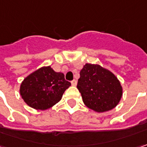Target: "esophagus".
Wrapping results in <instances>:
<instances>
[{
	"label": "esophagus",
	"instance_id": "34e87169",
	"mask_svg": "<svg viewBox=\"0 0 147 147\" xmlns=\"http://www.w3.org/2000/svg\"><path fill=\"white\" fill-rule=\"evenodd\" d=\"M71 85H72L73 86H76V84H77V81H76V80H71Z\"/></svg>",
	"mask_w": 147,
	"mask_h": 147
}]
</instances>
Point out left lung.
I'll return each mask as SVG.
<instances>
[{
	"mask_svg": "<svg viewBox=\"0 0 147 147\" xmlns=\"http://www.w3.org/2000/svg\"><path fill=\"white\" fill-rule=\"evenodd\" d=\"M77 89L84 104L97 113L115 108L123 95V88L115 75L97 64L86 63L83 67Z\"/></svg>",
	"mask_w": 147,
	"mask_h": 147,
	"instance_id": "left-lung-1",
	"label": "left lung"
}]
</instances>
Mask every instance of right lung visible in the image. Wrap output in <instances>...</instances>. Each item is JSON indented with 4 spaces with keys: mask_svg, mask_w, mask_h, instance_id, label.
Listing matches in <instances>:
<instances>
[{
    "mask_svg": "<svg viewBox=\"0 0 147 147\" xmlns=\"http://www.w3.org/2000/svg\"><path fill=\"white\" fill-rule=\"evenodd\" d=\"M70 86L64 74L56 72L50 66L42 67L24 78L20 93L29 107L45 110L58 103Z\"/></svg>",
    "mask_w": 147,
    "mask_h": 147,
    "instance_id": "right-lung-1",
    "label": "right lung"
}]
</instances>
